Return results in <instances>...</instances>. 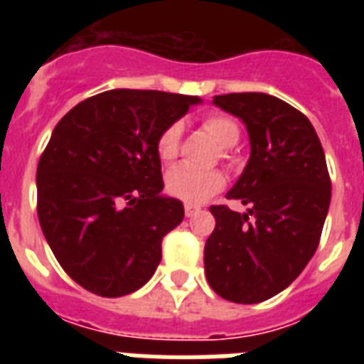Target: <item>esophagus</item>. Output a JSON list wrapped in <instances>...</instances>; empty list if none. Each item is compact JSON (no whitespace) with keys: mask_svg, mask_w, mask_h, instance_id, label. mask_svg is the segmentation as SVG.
<instances>
[{"mask_svg":"<svg viewBox=\"0 0 364 364\" xmlns=\"http://www.w3.org/2000/svg\"><path fill=\"white\" fill-rule=\"evenodd\" d=\"M198 211H200V208H196V205L185 204V215L187 217H194L196 213H198Z\"/></svg>","mask_w":364,"mask_h":364,"instance_id":"esophagus-1","label":"esophagus"}]
</instances>
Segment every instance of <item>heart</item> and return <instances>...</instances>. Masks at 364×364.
Masks as SVG:
<instances>
[{
	"instance_id": "b5f03b06",
	"label": "heart",
	"mask_w": 364,
	"mask_h": 364,
	"mask_svg": "<svg viewBox=\"0 0 364 364\" xmlns=\"http://www.w3.org/2000/svg\"><path fill=\"white\" fill-rule=\"evenodd\" d=\"M202 126L221 147L228 149L238 143L240 126L232 117L219 115V113L210 115L205 117ZM179 139H181V126L179 124H170L160 134L159 141H156V154L164 164L171 162L177 156ZM223 185H225V177L221 171L198 170L188 164L177 166L166 176V191L171 196L191 202V204H202L217 191H221Z\"/></svg>"
}]
</instances>
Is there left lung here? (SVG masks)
I'll return each mask as SVG.
<instances>
[{
	"mask_svg": "<svg viewBox=\"0 0 364 364\" xmlns=\"http://www.w3.org/2000/svg\"><path fill=\"white\" fill-rule=\"evenodd\" d=\"M213 104L245 124L251 154L227 194L247 211L210 208L205 277L223 299L257 304L289 287L316 253L331 204L327 160L311 122L276 96L223 94Z\"/></svg>",
	"mask_w": 364,
	"mask_h": 364,
	"instance_id": "1",
	"label": "left lung"
}]
</instances>
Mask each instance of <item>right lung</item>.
I'll list each match as a JSON object with an SVG mask.
<instances>
[{"label": "right lung", "mask_w": 364, "mask_h": 364, "mask_svg": "<svg viewBox=\"0 0 364 364\" xmlns=\"http://www.w3.org/2000/svg\"><path fill=\"white\" fill-rule=\"evenodd\" d=\"M196 96L115 88L77 104L53 130L37 166L39 225L65 274L100 296L151 279L162 238L183 221L162 194L160 134Z\"/></svg>", "instance_id": "obj_1"}]
</instances>
